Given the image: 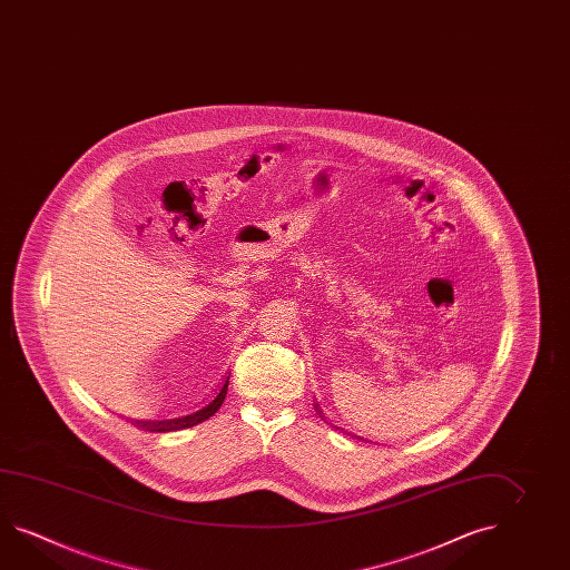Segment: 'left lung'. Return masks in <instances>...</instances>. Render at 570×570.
Here are the masks:
<instances>
[{
    "mask_svg": "<svg viewBox=\"0 0 570 570\" xmlns=\"http://www.w3.org/2000/svg\"><path fill=\"white\" fill-rule=\"evenodd\" d=\"M318 415H321V411H318Z\"/></svg>",
    "mask_w": 570,
    "mask_h": 570,
    "instance_id": "1",
    "label": "left lung"
}]
</instances>
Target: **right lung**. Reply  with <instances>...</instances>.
Segmentation results:
<instances>
[{"instance_id":"obj_1","label":"right lung","mask_w":570,"mask_h":570,"mask_svg":"<svg viewBox=\"0 0 570 570\" xmlns=\"http://www.w3.org/2000/svg\"><path fill=\"white\" fill-rule=\"evenodd\" d=\"M227 389L228 379L227 382H225V386L220 389V393L216 394L215 401H213L210 405L200 409L198 413H191V415H186V417L179 419H165V421H135V423H137V428H140V430L157 431V433L194 428V425H198V423H203V421H206V419H210L213 415H215L216 411H218L220 405H223L225 396H227Z\"/></svg>"}]
</instances>
